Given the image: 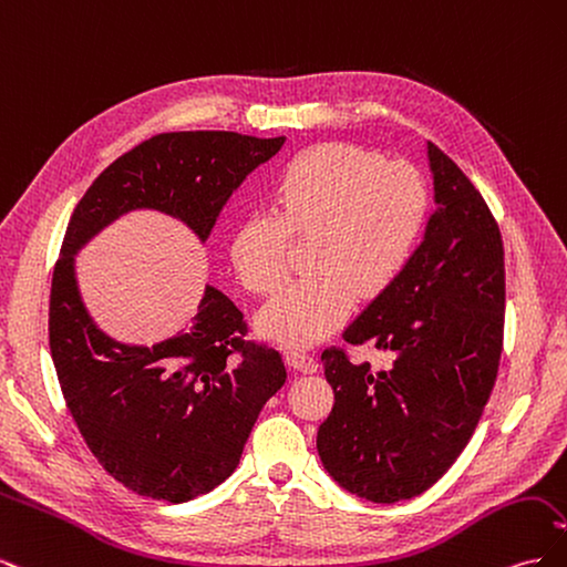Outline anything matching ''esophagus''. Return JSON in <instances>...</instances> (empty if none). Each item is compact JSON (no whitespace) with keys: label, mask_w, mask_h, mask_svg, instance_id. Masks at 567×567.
<instances>
[{"label":"esophagus","mask_w":567,"mask_h":567,"mask_svg":"<svg viewBox=\"0 0 567 567\" xmlns=\"http://www.w3.org/2000/svg\"><path fill=\"white\" fill-rule=\"evenodd\" d=\"M286 359H288L290 367H293L296 371H302V373H315V371L319 369L317 359H315L312 354L302 352V350H290V352L286 354Z\"/></svg>","instance_id":"obj_1"}]
</instances>
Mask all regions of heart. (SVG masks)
<instances>
[{"mask_svg": "<svg viewBox=\"0 0 567 567\" xmlns=\"http://www.w3.org/2000/svg\"><path fill=\"white\" fill-rule=\"evenodd\" d=\"M274 205L277 213L252 210L238 221L229 257L238 281L271 296L290 277L293 236H315V277L286 288L260 317L269 338L307 348L346 323L357 298L375 300L400 281L423 236L431 192L411 165L319 144L286 165Z\"/></svg>", "mask_w": 567, "mask_h": 567, "instance_id": "obj_1", "label": "heart"}]
</instances>
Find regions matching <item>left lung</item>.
<instances>
[{
	"label": "left lung",
	"mask_w": 567,
	"mask_h": 567,
	"mask_svg": "<svg viewBox=\"0 0 567 567\" xmlns=\"http://www.w3.org/2000/svg\"><path fill=\"white\" fill-rule=\"evenodd\" d=\"M437 208L423 244L388 293L342 333L392 367L373 373L346 348L321 352L336 392L317 450L340 487L373 504L433 487L475 433L504 350L502 231L461 167L427 144Z\"/></svg>",
	"instance_id": "obj_1"
}]
</instances>
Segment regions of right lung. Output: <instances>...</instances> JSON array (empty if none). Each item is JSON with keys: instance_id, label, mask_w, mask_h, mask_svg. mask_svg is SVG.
<instances>
[{"instance_id": "right-lung-1", "label": "right lung", "mask_w": 567, "mask_h": 567, "mask_svg": "<svg viewBox=\"0 0 567 567\" xmlns=\"http://www.w3.org/2000/svg\"><path fill=\"white\" fill-rule=\"evenodd\" d=\"M281 146L284 136L156 134L113 161L68 221L51 277V359L82 440L136 494L182 504L227 480L257 414L286 383V364L279 350L248 340L244 312L210 286L186 333L156 348L111 340L80 300L73 252L134 208L175 215L205 241L234 188Z\"/></svg>"}]
</instances>
